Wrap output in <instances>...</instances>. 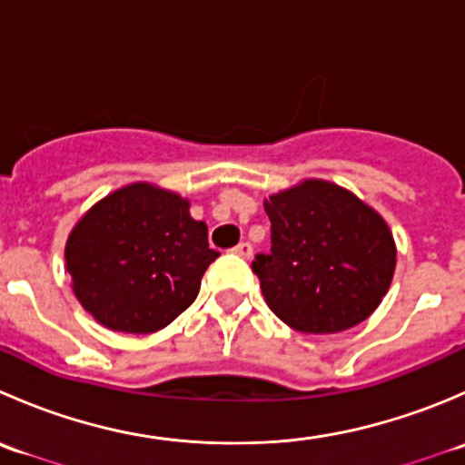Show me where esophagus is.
Listing matches in <instances>:
<instances>
[{"label": "esophagus", "mask_w": 465, "mask_h": 465, "mask_svg": "<svg viewBox=\"0 0 465 465\" xmlns=\"http://www.w3.org/2000/svg\"><path fill=\"white\" fill-rule=\"evenodd\" d=\"M233 254H236V256H241V259H252V245H250V242H241V245H236V247H233Z\"/></svg>", "instance_id": "obj_1"}]
</instances>
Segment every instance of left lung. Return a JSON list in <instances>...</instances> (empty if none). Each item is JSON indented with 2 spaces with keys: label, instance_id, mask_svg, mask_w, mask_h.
Listing matches in <instances>:
<instances>
[{
  "label": "left lung",
  "instance_id": "left-lung-1",
  "mask_svg": "<svg viewBox=\"0 0 465 465\" xmlns=\"http://www.w3.org/2000/svg\"><path fill=\"white\" fill-rule=\"evenodd\" d=\"M262 209L272 250L252 270L281 322L328 335L376 311L396 272V241L373 206L335 182L308 177L272 193Z\"/></svg>",
  "mask_w": 465,
  "mask_h": 465
}]
</instances>
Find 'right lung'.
I'll return each instance as SVG.
<instances>
[{"label":"right lung","instance_id":"right-lung-1","mask_svg":"<svg viewBox=\"0 0 465 465\" xmlns=\"http://www.w3.org/2000/svg\"><path fill=\"white\" fill-rule=\"evenodd\" d=\"M175 191L133 182L85 211L69 232L64 262L78 303L101 326L148 335L195 302L209 250L206 224Z\"/></svg>","mask_w":465,"mask_h":465}]
</instances>
